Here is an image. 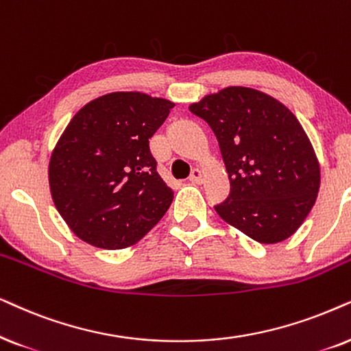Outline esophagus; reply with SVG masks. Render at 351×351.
Segmentation results:
<instances>
[{
  "mask_svg": "<svg viewBox=\"0 0 351 351\" xmlns=\"http://www.w3.org/2000/svg\"><path fill=\"white\" fill-rule=\"evenodd\" d=\"M189 181L195 184H202L205 181V173L200 170V168H194L193 173H191V176H189Z\"/></svg>",
  "mask_w": 351,
  "mask_h": 351,
  "instance_id": "1",
  "label": "esophagus"
}]
</instances>
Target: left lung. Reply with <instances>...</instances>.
I'll return each instance as SVG.
<instances>
[{
	"mask_svg": "<svg viewBox=\"0 0 351 351\" xmlns=\"http://www.w3.org/2000/svg\"><path fill=\"white\" fill-rule=\"evenodd\" d=\"M189 110L213 130L231 181L217 213L260 244L291 237L321 184L319 162L297 117L273 96L245 86L223 88Z\"/></svg>",
	"mask_w": 351,
	"mask_h": 351,
	"instance_id": "obj_1",
	"label": "left lung"
}]
</instances>
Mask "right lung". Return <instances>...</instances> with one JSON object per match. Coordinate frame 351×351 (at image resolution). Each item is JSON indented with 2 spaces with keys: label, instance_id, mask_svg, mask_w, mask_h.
<instances>
[{
  "label": "right lung",
  "instance_id": "right-lung-1",
  "mask_svg": "<svg viewBox=\"0 0 351 351\" xmlns=\"http://www.w3.org/2000/svg\"><path fill=\"white\" fill-rule=\"evenodd\" d=\"M171 101L117 91L82 107L49 158L54 205L86 244L127 249L143 239L170 207L173 191L157 173L149 138Z\"/></svg>",
  "mask_w": 351,
  "mask_h": 351
}]
</instances>
